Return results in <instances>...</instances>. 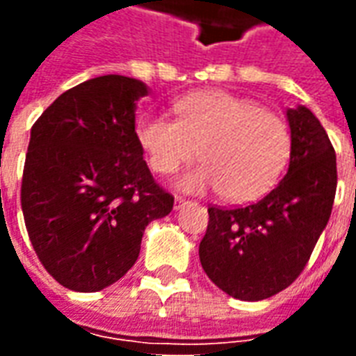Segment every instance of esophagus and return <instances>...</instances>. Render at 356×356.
<instances>
[{"label": "esophagus", "mask_w": 356, "mask_h": 356, "mask_svg": "<svg viewBox=\"0 0 356 356\" xmlns=\"http://www.w3.org/2000/svg\"><path fill=\"white\" fill-rule=\"evenodd\" d=\"M186 204H191V202L186 200V198H183V196H175V208H183Z\"/></svg>", "instance_id": "obj_1"}]
</instances>
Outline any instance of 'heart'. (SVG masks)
Segmentation results:
<instances>
[{
	"mask_svg": "<svg viewBox=\"0 0 356 356\" xmlns=\"http://www.w3.org/2000/svg\"><path fill=\"white\" fill-rule=\"evenodd\" d=\"M173 112L175 120L143 116L135 133L148 165L160 175L200 156L204 162L179 179L185 191L219 188L227 200H252L275 185L290 160L288 124L250 99L200 91L173 102Z\"/></svg>",
	"mask_w": 356,
	"mask_h": 356,
	"instance_id": "obj_1",
	"label": "heart"
}]
</instances>
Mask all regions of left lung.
Returning <instances> with one entry per match:
<instances>
[{
	"label": "left lung",
	"mask_w": 356,
	"mask_h": 356,
	"mask_svg": "<svg viewBox=\"0 0 356 356\" xmlns=\"http://www.w3.org/2000/svg\"><path fill=\"white\" fill-rule=\"evenodd\" d=\"M288 122L286 177L248 206L208 208L202 267L217 288L244 301L270 298L301 275L336 198V150L328 133L305 106L288 110Z\"/></svg>",
	"instance_id": "1"
}]
</instances>
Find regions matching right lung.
Masks as SVG:
<instances>
[{
	"instance_id": "right-lung-1",
	"label": "right lung",
	"mask_w": 356,
	"mask_h": 356,
	"mask_svg": "<svg viewBox=\"0 0 356 356\" xmlns=\"http://www.w3.org/2000/svg\"><path fill=\"white\" fill-rule=\"evenodd\" d=\"M139 80L108 74L68 89L30 133L20 206L38 259L58 284L99 291L120 280L150 221L173 209L135 133Z\"/></svg>"
}]
</instances>
